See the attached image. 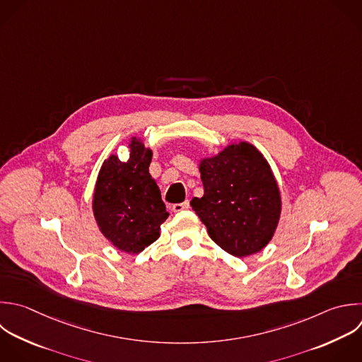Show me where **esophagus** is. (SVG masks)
I'll use <instances>...</instances> for the list:
<instances>
[{
    "mask_svg": "<svg viewBox=\"0 0 362 362\" xmlns=\"http://www.w3.org/2000/svg\"><path fill=\"white\" fill-rule=\"evenodd\" d=\"M188 208H189V202L185 201V202H181V204H174L171 209H173L174 212H181V211H185V209H188Z\"/></svg>",
    "mask_w": 362,
    "mask_h": 362,
    "instance_id": "34e87169",
    "label": "esophagus"
}]
</instances>
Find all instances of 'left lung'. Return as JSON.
<instances>
[{
    "label": "left lung",
    "mask_w": 362,
    "mask_h": 362,
    "mask_svg": "<svg viewBox=\"0 0 362 362\" xmlns=\"http://www.w3.org/2000/svg\"><path fill=\"white\" fill-rule=\"evenodd\" d=\"M199 173L204 195L191 206L211 239L236 257L260 252L281 212L280 189L263 154L250 143H233L202 158Z\"/></svg>",
    "instance_id": "obj_1"
}]
</instances>
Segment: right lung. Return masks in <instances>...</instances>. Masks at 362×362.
I'll return each mask as SVG.
<instances>
[{
  "label": "right lung",
  "instance_id": "add662e5",
  "mask_svg": "<svg viewBox=\"0 0 362 362\" xmlns=\"http://www.w3.org/2000/svg\"><path fill=\"white\" fill-rule=\"evenodd\" d=\"M129 148L127 161H120L115 154L105 160L92 208L105 238L119 250L137 255L158 239L168 212L148 173L153 151L137 137H132Z\"/></svg>",
  "mask_w": 362,
  "mask_h": 362
}]
</instances>
